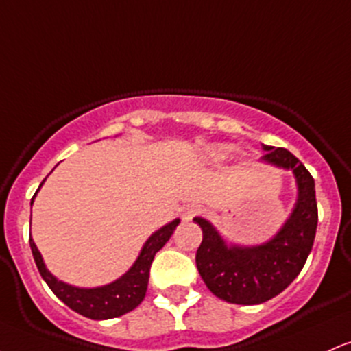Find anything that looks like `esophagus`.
Wrapping results in <instances>:
<instances>
[{"instance_id": "1", "label": "esophagus", "mask_w": 351, "mask_h": 351, "mask_svg": "<svg viewBox=\"0 0 351 351\" xmlns=\"http://www.w3.org/2000/svg\"><path fill=\"white\" fill-rule=\"evenodd\" d=\"M199 211H202V206L191 203V205H186V206L182 208V218L184 219V221H188V219L193 218L195 215H198Z\"/></svg>"}]
</instances>
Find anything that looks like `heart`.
<instances>
[{
    "instance_id": "b5f03b06",
    "label": "heart",
    "mask_w": 351,
    "mask_h": 351,
    "mask_svg": "<svg viewBox=\"0 0 351 351\" xmlns=\"http://www.w3.org/2000/svg\"><path fill=\"white\" fill-rule=\"evenodd\" d=\"M225 153H226V148H225V146H219V148H215L213 155L217 156V158H223V156H225Z\"/></svg>"
}]
</instances>
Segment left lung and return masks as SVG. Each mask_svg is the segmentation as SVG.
<instances>
[{"label": "left lung", "instance_id": "obj_1", "mask_svg": "<svg viewBox=\"0 0 351 351\" xmlns=\"http://www.w3.org/2000/svg\"><path fill=\"white\" fill-rule=\"evenodd\" d=\"M263 149L267 153L261 160L291 169L298 186L293 211L271 240L256 246H228L208 219L193 218L203 232L196 268L211 293L237 305H258L282 293L302 271L317 233L313 176L288 149L268 145Z\"/></svg>", "mask_w": 351, "mask_h": 351}]
</instances>
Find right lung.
I'll return each mask as SVG.
<instances>
[{"instance_id": "1", "label": "right lung", "mask_w": 351, "mask_h": 351, "mask_svg": "<svg viewBox=\"0 0 351 351\" xmlns=\"http://www.w3.org/2000/svg\"><path fill=\"white\" fill-rule=\"evenodd\" d=\"M45 180L41 182L40 188L43 186ZM38 188V190H40ZM38 193V191H36ZM34 193V196H36ZM33 196V199H34ZM32 199V205H33ZM180 219H173L168 225L161 226L158 232H155L152 237L146 240V243L141 248L140 255H138L136 261L133 267L128 269L123 276H119L114 282L103 285V287L96 288H78L68 285L64 282H60L56 276L46 268L43 256L38 252L36 245H34L33 238L29 237V246H32L34 263H36L40 275L51 288L55 293L64 305L75 310L76 313L83 315V317L91 319H110L121 317V315L128 313L143 302L146 295V288H148V278H149V268H152L153 258H155L156 252L163 248L165 243L169 240L173 232L178 226Z\"/></svg>"}]
</instances>
